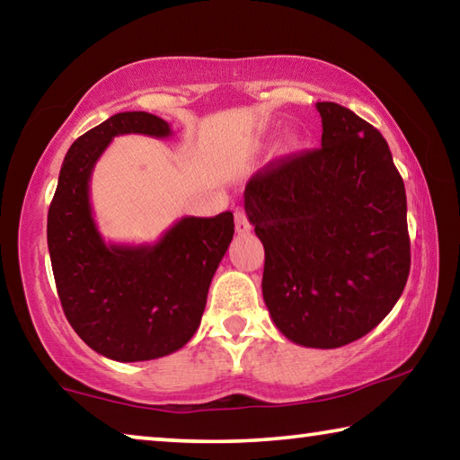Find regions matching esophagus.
Here are the masks:
<instances>
[{"label":"esophagus","instance_id":"obj_1","mask_svg":"<svg viewBox=\"0 0 460 460\" xmlns=\"http://www.w3.org/2000/svg\"><path fill=\"white\" fill-rule=\"evenodd\" d=\"M235 229L237 233H241V235H245V233L252 231V225H249L243 208H237L235 211Z\"/></svg>","mask_w":460,"mask_h":460}]
</instances>
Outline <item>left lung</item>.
<instances>
[{
	"label": "left lung",
	"instance_id": "1",
	"mask_svg": "<svg viewBox=\"0 0 460 460\" xmlns=\"http://www.w3.org/2000/svg\"><path fill=\"white\" fill-rule=\"evenodd\" d=\"M323 147L270 162L245 186L266 249L261 292L296 345L337 349L395 306L410 274L406 189L379 131L339 103H316Z\"/></svg>",
	"mask_w": 460,
	"mask_h": 460
}]
</instances>
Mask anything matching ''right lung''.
<instances>
[{
  "label": "right lung",
  "mask_w": 460,
  "mask_h": 460,
  "mask_svg": "<svg viewBox=\"0 0 460 460\" xmlns=\"http://www.w3.org/2000/svg\"><path fill=\"white\" fill-rule=\"evenodd\" d=\"M170 137V123L123 111L66 152L49 208V252L66 321L107 359H160L197 332L217 268L233 239V213L182 217L155 243H109L91 207V174L115 136Z\"/></svg>",
  "instance_id": "right-lung-1"
}]
</instances>
